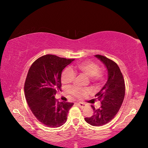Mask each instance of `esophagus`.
<instances>
[{
	"instance_id": "esophagus-1",
	"label": "esophagus",
	"mask_w": 148,
	"mask_h": 148,
	"mask_svg": "<svg viewBox=\"0 0 148 148\" xmlns=\"http://www.w3.org/2000/svg\"><path fill=\"white\" fill-rule=\"evenodd\" d=\"M77 104L81 108H85V107L86 106V105L85 104V103H82V102H79V103H77Z\"/></svg>"
}]
</instances>
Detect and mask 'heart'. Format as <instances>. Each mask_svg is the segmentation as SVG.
Here are the masks:
<instances>
[{
	"label": "heart",
	"instance_id": "obj_1",
	"mask_svg": "<svg viewBox=\"0 0 148 148\" xmlns=\"http://www.w3.org/2000/svg\"><path fill=\"white\" fill-rule=\"evenodd\" d=\"M76 71L86 75L90 77V80L97 84H99L103 79V71L100 70L99 65L96 63L92 61H85L79 63L74 67ZM76 73L71 67H66L62 74V81L64 84H69L73 82ZM70 92L77 97H82L85 95L86 90L77 86H72Z\"/></svg>",
	"mask_w": 148,
	"mask_h": 148
}]
</instances>
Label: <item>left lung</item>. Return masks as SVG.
<instances>
[{
  "label": "left lung",
  "instance_id": "1",
  "mask_svg": "<svg viewBox=\"0 0 148 148\" xmlns=\"http://www.w3.org/2000/svg\"><path fill=\"white\" fill-rule=\"evenodd\" d=\"M101 61L108 71V81L95 97L101 100V106L96 109L93 106V114L85 118V121L92 126L99 127L107 124L114 118L120 109L125 93V81L118 65L106 56L95 55Z\"/></svg>",
  "mask_w": 148,
  "mask_h": 148
}]
</instances>
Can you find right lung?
<instances>
[{
  "label": "right lung",
  "mask_w": 148,
  "mask_h": 148,
  "mask_svg": "<svg viewBox=\"0 0 148 148\" xmlns=\"http://www.w3.org/2000/svg\"><path fill=\"white\" fill-rule=\"evenodd\" d=\"M74 59L46 55L31 65L25 83L26 100L34 115L43 125L51 128L62 126L73 103L58 102L55 95L61 89L64 68Z\"/></svg>",
  "instance_id": "add662e5"
}]
</instances>
